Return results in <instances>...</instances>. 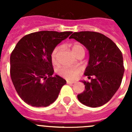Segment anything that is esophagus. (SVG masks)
I'll return each mask as SVG.
<instances>
[{
	"label": "esophagus",
	"instance_id": "obj_1",
	"mask_svg": "<svg viewBox=\"0 0 132 132\" xmlns=\"http://www.w3.org/2000/svg\"><path fill=\"white\" fill-rule=\"evenodd\" d=\"M67 83L69 84V85H71V84L75 83V81H70V80H67Z\"/></svg>",
	"mask_w": 132,
	"mask_h": 132
}]
</instances>
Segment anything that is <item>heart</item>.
<instances>
[{"label":"heart","mask_w":132,"mask_h":132,"mask_svg":"<svg viewBox=\"0 0 132 132\" xmlns=\"http://www.w3.org/2000/svg\"><path fill=\"white\" fill-rule=\"evenodd\" d=\"M61 50V46L59 45L57 46L53 49L52 52L51 57L53 63H55L57 60V57ZM72 51L74 53V54L76 55L77 53H80L81 52H85V49L82 47V45H80L78 43H75L72 46ZM80 73V69L79 68H68V67H62L58 70V73L59 75H61L65 79H69V80H73V79H76Z\"/></svg>","instance_id":"obj_1"}]
</instances>
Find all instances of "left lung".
Instances as JSON below:
<instances>
[{
	"label": "left lung",
	"mask_w": 132,
	"mask_h": 132,
	"mask_svg": "<svg viewBox=\"0 0 132 132\" xmlns=\"http://www.w3.org/2000/svg\"><path fill=\"white\" fill-rule=\"evenodd\" d=\"M69 38L80 42L88 51L84 75L88 79L93 77L90 82L81 80L85 90L78 94V100L93 108L105 104L120 87L124 73L122 52L111 39L98 32H74Z\"/></svg>",
	"instance_id": "8db88e82"
}]
</instances>
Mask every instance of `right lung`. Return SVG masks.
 Here are the masks:
<instances>
[{
	"label": "right lung",
	"instance_id": "add662e5",
	"mask_svg": "<svg viewBox=\"0 0 132 132\" xmlns=\"http://www.w3.org/2000/svg\"><path fill=\"white\" fill-rule=\"evenodd\" d=\"M73 33L40 31L24 36L10 55V77L21 99L29 105L46 107L54 102L66 80L53 76V49Z\"/></svg>",
	"mask_w": 132,
	"mask_h": 132
}]
</instances>
